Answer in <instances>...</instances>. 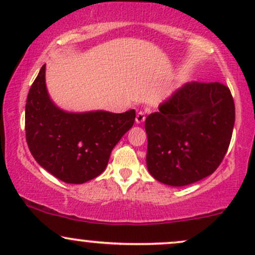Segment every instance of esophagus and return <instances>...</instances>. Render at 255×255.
Instances as JSON below:
<instances>
[{"mask_svg":"<svg viewBox=\"0 0 255 255\" xmlns=\"http://www.w3.org/2000/svg\"><path fill=\"white\" fill-rule=\"evenodd\" d=\"M145 119H146V116H145V113H144V111H139V113L136 114L135 122H136L137 125H140V124H142V122L145 121Z\"/></svg>","mask_w":255,"mask_h":255,"instance_id":"34e87169","label":"esophagus"}]
</instances>
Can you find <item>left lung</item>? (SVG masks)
<instances>
[{"label": "left lung", "instance_id": "8db88e82", "mask_svg": "<svg viewBox=\"0 0 255 255\" xmlns=\"http://www.w3.org/2000/svg\"><path fill=\"white\" fill-rule=\"evenodd\" d=\"M234 124L235 104L225 85H183L146 118L148 172L174 187L210 176L227 153Z\"/></svg>", "mask_w": 255, "mask_h": 255}]
</instances>
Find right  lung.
Segmentation results:
<instances>
[{
	"instance_id": "1",
	"label": "right lung",
	"mask_w": 255,
	"mask_h": 255,
	"mask_svg": "<svg viewBox=\"0 0 255 255\" xmlns=\"http://www.w3.org/2000/svg\"><path fill=\"white\" fill-rule=\"evenodd\" d=\"M134 120V109L122 114L60 109L46 90L44 64L26 101V141L46 171L66 183L80 184L105 170L111 151Z\"/></svg>"
}]
</instances>
